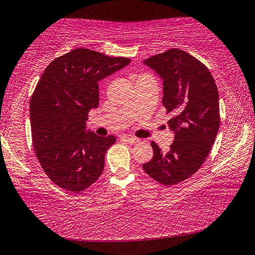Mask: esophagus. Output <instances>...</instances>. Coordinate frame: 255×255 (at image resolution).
Here are the masks:
<instances>
[{
    "mask_svg": "<svg viewBox=\"0 0 255 255\" xmlns=\"http://www.w3.org/2000/svg\"><path fill=\"white\" fill-rule=\"evenodd\" d=\"M123 140H125L126 141V143H128V144H131V145H135V144H137L138 141H139V139H138V138H136V137H130V136H123Z\"/></svg>",
    "mask_w": 255,
    "mask_h": 255,
    "instance_id": "1",
    "label": "esophagus"
}]
</instances>
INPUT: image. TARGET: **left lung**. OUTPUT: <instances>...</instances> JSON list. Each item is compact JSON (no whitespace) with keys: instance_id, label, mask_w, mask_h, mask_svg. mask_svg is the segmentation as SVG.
<instances>
[{"instance_id":"8db88e82","label":"left lung","mask_w":255,"mask_h":255,"mask_svg":"<svg viewBox=\"0 0 255 255\" xmlns=\"http://www.w3.org/2000/svg\"><path fill=\"white\" fill-rule=\"evenodd\" d=\"M163 80V106L172 118L174 141L167 153L152 141L153 158L143 164L150 178L164 185L182 182L206 161L217 136L221 116L217 85L204 64L172 48L144 60Z\"/></svg>"}]
</instances>
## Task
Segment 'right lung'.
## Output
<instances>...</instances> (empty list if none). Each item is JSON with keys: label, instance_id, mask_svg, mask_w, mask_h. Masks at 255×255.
Masks as SVG:
<instances>
[{"label": "right lung", "instance_id": "1", "mask_svg": "<svg viewBox=\"0 0 255 255\" xmlns=\"http://www.w3.org/2000/svg\"><path fill=\"white\" fill-rule=\"evenodd\" d=\"M129 63L126 57L76 48L42 73L30 101L32 144L42 170L59 188L77 193L101 175L116 137L86 131V120L99 106L98 82Z\"/></svg>", "mask_w": 255, "mask_h": 255}]
</instances>
